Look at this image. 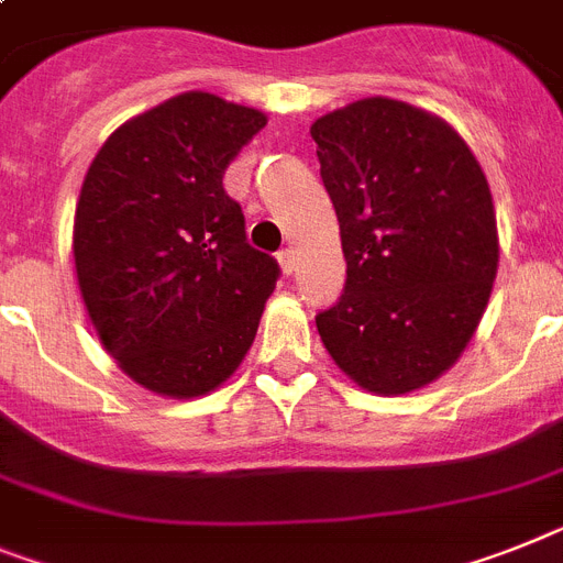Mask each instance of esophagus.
I'll return each mask as SVG.
<instances>
[{
	"instance_id": "34e87169",
	"label": "esophagus",
	"mask_w": 563,
	"mask_h": 563,
	"mask_svg": "<svg viewBox=\"0 0 563 563\" xmlns=\"http://www.w3.org/2000/svg\"><path fill=\"white\" fill-rule=\"evenodd\" d=\"M278 264H282V273H285V276H292V271H296V256H292V250H282V253H278Z\"/></svg>"
}]
</instances>
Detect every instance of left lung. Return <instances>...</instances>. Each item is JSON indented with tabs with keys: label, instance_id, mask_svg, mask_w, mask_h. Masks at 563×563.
Segmentation results:
<instances>
[{
	"label": "left lung",
	"instance_id": "8db88e82",
	"mask_svg": "<svg viewBox=\"0 0 563 563\" xmlns=\"http://www.w3.org/2000/svg\"><path fill=\"white\" fill-rule=\"evenodd\" d=\"M339 216L344 292L316 316L333 362L376 396L421 390L459 362L498 273L496 208L459 133L387 96L310 128Z\"/></svg>",
	"mask_w": 563,
	"mask_h": 563
}]
</instances>
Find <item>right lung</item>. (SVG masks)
Returning a JSON list of instances; mask_svg holds the SVG:
<instances>
[{"instance_id":"right-lung-1","label":"right lung","mask_w":563,"mask_h":563,"mask_svg":"<svg viewBox=\"0 0 563 563\" xmlns=\"http://www.w3.org/2000/svg\"><path fill=\"white\" fill-rule=\"evenodd\" d=\"M264 124L262 110L187 90L117 128L85 173L81 299L102 347L144 390L208 396L256 339L278 264L247 244L222 179Z\"/></svg>"}]
</instances>
